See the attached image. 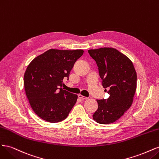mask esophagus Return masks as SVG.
<instances>
[{"instance_id": "34e87169", "label": "esophagus", "mask_w": 159, "mask_h": 159, "mask_svg": "<svg viewBox=\"0 0 159 159\" xmlns=\"http://www.w3.org/2000/svg\"><path fill=\"white\" fill-rule=\"evenodd\" d=\"M78 98H80L81 99H88V98H86V97H85V96L81 95V94L78 95Z\"/></svg>"}]
</instances>
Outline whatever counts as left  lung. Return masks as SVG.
I'll return each mask as SVG.
<instances>
[{"instance_id":"obj_1","label":"left lung","mask_w":159,"mask_h":159,"mask_svg":"<svg viewBox=\"0 0 159 159\" xmlns=\"http://www.w3.org/2000/svg\"><path fill=\"white\" fill-rule=\"evenodd\" d=\"M95 61L102 85L109 97L98 99V108L93 115L100 124L116 121L131 106L137 88V73L132 61L112 48L88 50ZM108 90V91L107 90Z\"/></svg>"}]
</instances>
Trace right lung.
<instances>
[{
  "mask_svg": "<svg viewBox=\"0 0 159 159\" xmlns=\"http://www.w3.org/2000/svg\"><path fill=\"white\" fill-rule=\"evenodd\" d=\"M84 50L50 49L35 57L24 76L26 97L34 113L43 120L56 123L67 118L78 95L62 89L64 78Z\"/></svg>",
  "mask_w": 159,
  "mask_h": 159,
  "instance_id": "1",
  "label": "right lung"
}]
</instances>
